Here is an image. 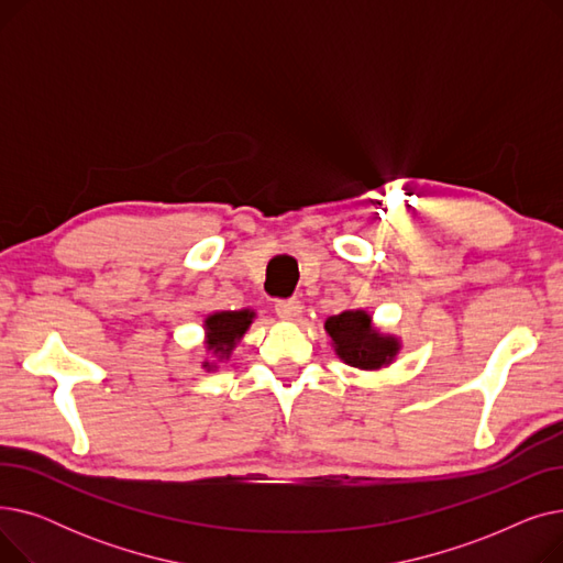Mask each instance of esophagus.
Wrapping results in <instances>:
<instances>
[{
  "instance_id": "esophagus-1",
  "label": "esophagus",
  "mask_w": 563,
  "mask_h": 563,
  "mask_svg": "<svg viewBox=\"0 0 563 563\" xmlns=\"http://www.w3.org/2000/svg\"><path fill=\"white\" fill-rule=\"evenodd\" d=\"M301 310H303V306H301L299 299H283V301L276 303V314L285 321L297 319L301 314Z\"/></svg>"
}]
</instances>
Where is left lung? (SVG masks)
<instances>
[{
	"label": "left lung",
	"instance_id": "obj_1",
	"mask_svg": "<svg viewBox=\"0 0 563 563\" xmlns=\"http://www.w3.org/2000/svg\"><path fill=\"white\" fill-rule=\"evenodd\" d=\"M327 331L333 338L338 356L361 369H378L388 365L399 351L397 338L380 335L372 329V317L363 310H346L327 319Z\"/></svg>",
	"mask_w": 563,
	"mask_h": 563
}]
</instances>
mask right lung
Returning a JSON list of instances; mask_svg holds the SVG:
<instances>
[{
    "label": "right lung",
    "instance_id": "add662e5",
    "mask_svg": "<svg viewBox=\"0 0 563 563\" xmlns=\"http://www.w3.org/2000/svg\"><path fill=\"white\" fill-rule=\"evenodd\" d=\"M251 310H228V312H214L205 319V329H207V349L219 353L221 358L230 356V351L234 342L240 340L246 329L253 321ZM205 367H210V363H205Z\"/></svg>",
    "mask_w": 563,
    "mask_h": 563
}]
</instances>
